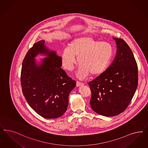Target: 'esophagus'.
Wrapping results in <instances>:
<instances>
[{
  "label": "esophagus",
  "mask_w": 148,
  "mask_h": 148,
  "mask_svg": "<svg viewBox=\"0 0 148 148\" xmlns=\"http://www.w3.org/2000/svg\"><path fill=\"white\" fill-rule=\"evenodd\" d=\"M84 84L82 82H80L79 81L76 82V86H83Z\"/></svg>",
  "instance_id": "obj_1"
}]
</instances>
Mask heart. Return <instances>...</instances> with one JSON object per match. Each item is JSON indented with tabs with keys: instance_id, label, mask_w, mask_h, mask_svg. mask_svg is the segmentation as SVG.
Here are the masks:
<instances>
[{
	"instance_id": "heart-1",
	"label": "heart",
	"mask_w": 148,
	"mask_h": 148,
	"mask_svg": "<svg viewBox=\"0 0 148 148\" xmlns=\"http://www.w3.org/2000/svg\"><path fill=\"white\" fill-rule=\"evenodd\" d=\"M113 55V48L108 42L99 41L89 35L73 39L61 56L62 66L72 71L77 65L76 57L80 65L78 76L83 78L88 75L102 73L108 66Z\"/></svg>"
}]
</instances>
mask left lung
<instances>
[{"label":"left lung","instance_id":"1","mask_svg":"<svg viewBox=\"0 0 148 148\" xmlns=\"http://www.w3.org/2000/svg\"><path fill=\"white\" fill-rule=\"evenodd\" d=\"M113 39L117 47L114 60L105 71L88 83L91 108L106 116L123 112L138 86V66L132 51L124 40Z\"/></svg>","mask_w":148,"mask_h":148}]
</instances>
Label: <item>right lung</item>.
<instances>
[{"label":"right lung","instance_id":"obj_1","mask_svg":"<svg viewBox=\"0 0 148 148\" xmlns=\"http://www.w3.org/2000/svg\"><path fill=\"white\" fill-rule=\"evenodd\" d=\"M41 40L34 44L22 63L21 83L24 97L38 114L47 119H55L66 111L69 95L76 82L61 68L60 57L49 50ZM45 55L41 63L35 57Z\"/></svg>","mask_w":148,"mask_h":148}]
</instances>
